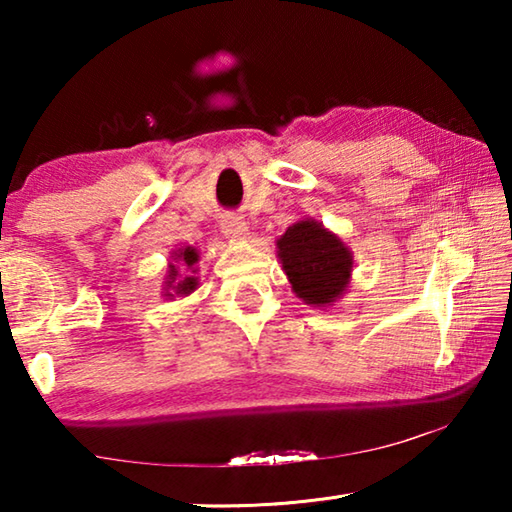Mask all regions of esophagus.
Wrapping results in <instances>:
<instances>
[{
	"label": "esophagus",
	"instance_id": "esophagus-1",
	"mask_svg": "<svg viewBox=\"0 0 512 512\" xmlns=\"http://www.w3.org/2000/svg\"><path fill=\"white\" fill-rule=\"evenodd\" d=\"M221 228L225 232V237L230 239H246L248 237V228H246V221L241 219L237 214H228L221 223Z\"/></svg>",
	"mask_w": 512,
	"mask_h": 512
}]
</instances>
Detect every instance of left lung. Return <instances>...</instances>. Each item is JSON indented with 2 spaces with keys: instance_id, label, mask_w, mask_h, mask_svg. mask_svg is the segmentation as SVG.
<instances>
[{
  "instance_id": "1",
  "label": "left lung",
  "mask_w": 512,
  "mask_h": 512,
  "mask_svg": "<svg viewBox=\"0 0 512 512\" xmlns=\"http://www.w3.org/2000/svg\"><path fill=\"white\" fill-rule=\"evenodd\" d=\"M277 257L293 293L307 305L327 307L348 289L352 275L350 248L314 219L287 228L277 239Z\"/></svg>"
}]
</instances>
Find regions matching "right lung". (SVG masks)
<instances>
[{"label":"right lung","instance_id":"1","mask_svg":"<svg viewBox=\"0 0 512 512\" xmlns=\"http://www.w3.org/2000/svg\"><path fill=\"white\" fill-rule=\"evenodd\" d=\"M171 257H173V262L183 264L185 271H180V266H176V264H169L167 280H164V296L167 298L189 296V293L198 287V277L192 275V273H196L194 264L198 262V250L187 246V248L176 250Z\"/></svg>","mask_w":512,"mask_h":512}]
</instances>
